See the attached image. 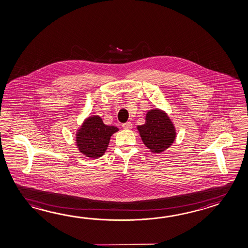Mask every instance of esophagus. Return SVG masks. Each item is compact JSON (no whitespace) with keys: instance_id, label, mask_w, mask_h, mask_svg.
Segmentation results:
<instances>
[{"instance_id":"obj_1","label":"esophagus","mask_w":248,"mask_h":248,"mask_svg":"<svg viewBox=\"0 0 248 248\" xmlns=\"http://www.w3.org/2000/svg\"><path fill=\"white\" fill-rule=\"evenodd\" d=\"M122 126H123L124 129H125V130H131L132 128V124L131 122H126V123L123 124Z\"/></svg>"}]
</instances>
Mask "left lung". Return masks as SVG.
<instances>
[{
    "label": "left lung",
    "mask_w": 248,
    "mask_h": 248,
    "mask_svg": "<svg viewBox=\"0 0 248 248\" xmlns=\"http://www.w3.org/2000/svg\"><path fill=\"white\" fill-rule=\"evenodd\" d=\"M142 141L153 153H161L170 147L176 139V130L164 111L150 109L146 115V123L137 127Z\"/></svg>",
    "instance_id": "8db88e82"
}]
</instances>
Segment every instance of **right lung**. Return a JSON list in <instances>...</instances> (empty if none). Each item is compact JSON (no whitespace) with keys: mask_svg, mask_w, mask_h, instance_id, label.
Listing matches in <instances>:
<instances>
[{"mask_svg":"<svg viewBox=\"0 0 248 248\" xmlns=\"http://www.w3.org/2000/svg\"><path fill=\"white\" fill-rule=\"evenodd\" d=\"M117 131V127L106 125L100 116H89L77 132L78 148L84 155L97 159L104 155L110 137Z\"/></svg>","mask_w":248,"mask_h":248,"instance_id":"obj_1","label":"right lung"}]
</instances>
